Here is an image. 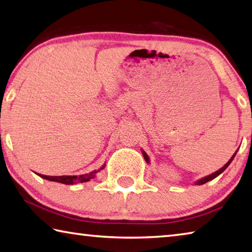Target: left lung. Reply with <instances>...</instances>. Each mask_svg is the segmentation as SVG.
<instances>
[{
    "mask_svg": "<svg viewBox=\"0 0 252 252\" xmlns=\"http://www.w3.org/2000/svg\"><path fill=\"white\" fill-rule=\"evenodd\" d=\"M237 151H238V150H237ZM237 151L235 152V154L232 155V157L230 158L229 161H228V162L225 164V165H223L221 168H219L218 171H216V172L213 173V174H210V175H207V176H205V177H203V178H200V180H198V181H196V182L194 183V184H195V185H203V184H205V183H207V182H209V181H212V180H214V178H216L218 175H220V174H221L223 171H225L226 168H227L228 166H229V164L232 162V159H234L235 155L237 154ZM142 153H143V157H144V159L146 161V163L149 164V163H150L149 155L146 154V153L144 152V151H143V152H142Z\"/></svg>",
    "mask_w": 252,
    "mask_h": 252,
    "instance_id": "8db88e82",
    "label": "left lung"
}]
</instances>
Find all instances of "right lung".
<instances>
[{
    "mask_svg": "<svg viewBox=\"0 0 252 252\" xmlns=\"http://www.w3.org/2000/svg\"><path fill=\"white\" fill-rule=\"evenodd\" d=\"M106 167V164H103V165L98 168V170H94L93 172H90L88 174H82V175H63V176H47V175H42V174H39V176L42 178H45V180L47 181H52V182H57V183H62V184H66V185H72V184H76V183H85V182H89L90 180H93V178L95 177V174L98 172H100L103 168ZM38 175V174H37Z\"/></svg>",
    "mask_w": 252,
    "mask_h": 252,
    "instance_id": "obj_1",
    "label": "right lung"
}]
</instances>
